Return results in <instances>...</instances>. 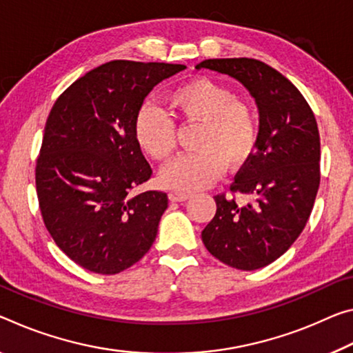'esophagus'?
I'll return each mask as SVG.
<instances>
[{
	"mask_svg": "<svg viewBox=\"0 0 353 353\" xmlns=\"http://www.w3.org/2000/svg\"><path fill=\"white\" fill-rule=\"evenodd\" d=\"M192 198V193H188V192H171L170 193V199L171 201H177V203H181V201H187V199H190Z\"/></svg>",
	"mask_w": 353,
	"mask_h": 353,
	"instance_id": "obj_1",
	"label": "esophagus"
}]
</instances>
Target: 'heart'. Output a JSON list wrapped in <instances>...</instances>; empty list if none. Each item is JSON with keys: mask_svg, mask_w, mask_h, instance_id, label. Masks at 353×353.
I'll list each match as a JSON object with an SVG mask.
<instances>
[{"mask_svg": "<svg viewBox=\"0 0 353 353\" xmlns=\"http://www.w3.org/2000/svg\"><path fill=\"white\" fill-rule=\"evenodd\" d=\"M168 102L183 122H201V128L194 139L196 152L177 157L161 170L165 187L177 192L205 188L223 174L225 165L239 170L253 157L259 139L256 113L225 85L193 78L171 89ZM135 138L149 157L165 161L177 146L176 122L159 106L146 103L138 110Z\"/></svg>", "mask_w": 353, "mask_h": 353, "instance_id": "b5f03b06", "label": "heart"}]
</instances>
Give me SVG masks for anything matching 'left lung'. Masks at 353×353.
I'll return each instance as SVG.
<instances>
[{
    "instance_id": "1",
    "label": "left lung",
    "mask_w": 353,
    "mask_h": 353,
    "mask_svg": "<svg viewBox=\"0 0 353 353\" xmlns=\"http://www.w3.org/2000/svg\"><path fill=\"white\" fill-rule=\"evenodd\" d=\"M196 69L236 78L259 108V139L231 193L216 194V212L201 232L212 256L239 270L262 268L290 248L306 226L321 183V137L301 92L273 67L251 58L205 59Z\"/></svg>"
}]
</instances>
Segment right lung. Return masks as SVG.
I'll return each instance as SVG.
<instances>
[{
  "mask_svg": "<svg viewBox=\"0 0 353 353\" xmlns=\"http://www.w3.org/2000/svg\"><path fill=\"white\" fill-rule=\"evenodd\" d=\"M183 64L111 61L56 100L36 161L39 207L54 243L89 272L114 275L152 247L163 192L133 194L152 168L135 138L138 110Z\"/></svg>",
  "mask_w": 353,
  "mask_h": 353,
  "instance_id": "1",
  "label": "right lung"
}]
</instances>
